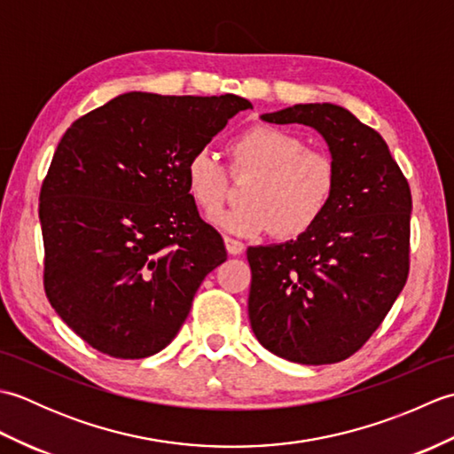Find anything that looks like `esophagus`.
Segmentation results:
<instances>
[{"instance_id":"esophagus-1","label":"esophagus","mask_w":454,"mask_h":454,"mask_svg":"<svg viewBox=\"0 0 454 454\" xmlns=\"http://www.w3.org/2000/svg\"><path fill=\"white\" fill-rule=\"evenodd\" d=\"M224 244H226V249L230 255H239L244 252V242H239V239H236V238L224 236Z\"/></svg>"}]
</instances>
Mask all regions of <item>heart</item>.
I'll list each match as a JSON object with an SVG mask.
<instances>
[{
    "mask_svg": "<svg viewBox=\"0 0 454 454\" xmlns=\"http://www.w3.org/2000/svg\"><path fill=\"white\" fill-rule=\"evenodd\" d=\"M230 169L255 177L244 191L246 205L212 218L216 226L238 236L277 232L301 238L324 218L337 187L333 161L281 127L255 124L239 132L230 146ZM189 195L205 212L220 210L230 192V171L210 148H199L185 163Z\"/></svg>",
    "mask_w": 454,
    "mask_h": 454,
    "instance_id": "1",
    "label": "heart"
}]
</instances>
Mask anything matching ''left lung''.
Masks as SVG:
<instances>
[{
	"label": "left lung",
	"mask_w": 454,
	"mask_h": 454,
	"mask_svg": "<svg viewBox=\"0 0 454 454\" xmlns=\"http://www.w3.org/2000/svg\"><path fill=\"white\" fill-rule=\"evenodd\" d=\"M262 119L320 132L337 187L310 232L247 249L249 322L259 343L286 361L340 363L371 340L408 281V179L380 134L340 105H294Z\"/></svg>",
	"instance_id": "left-lung-1"
}]
</instances>
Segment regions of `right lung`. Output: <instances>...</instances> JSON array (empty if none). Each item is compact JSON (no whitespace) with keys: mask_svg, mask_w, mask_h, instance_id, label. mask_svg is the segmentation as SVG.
Listing matches in <instances>:
<instances>
[{"mask_svg":"<svg viewBox=\"0 0 454 454\" xmlns=\"http://www.w3.org/2000/svg\"><path fill=\"white\" fill-rule=\"evenodd\" d=\"M252 103L130 91L66 130L41 187L44 293L93 349L144 359L177 335L226 262L199 216L185 163Z\"/></svg>","mask_w":454,"mask_h":454,"instance_id":"add662e5","label":"right lung"}]
</instances>
